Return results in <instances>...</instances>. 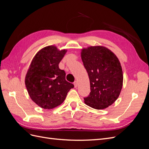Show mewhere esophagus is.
Instances as JSON below:
<instances>
[{
    "mask_svg": "<svg viewBox=\"0 0 149 149\" xmlns=\"http://www.w3.org/2000/svg\"><path fill=\"white\" fill-rule=\"evenodd\" d=\"M74 87H75V88H77V87H78V83L77 81H75L74 82Z\"/></svg>",
    "mask_w": 149,
    "mask_h": 149,
    "instance_id": "1",
    "label": "esophagus"
}]
</instances>
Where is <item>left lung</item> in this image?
Returning <instances> with one entry per match:
<instances>
[{
    "label": "left lung",
    "instance_id": "1",
    "mask_svg": "<svg viewBox=\"0 0 149 149\" xmlns=\"http://www.w3.org/2000/svg\"><path fill=\"white\" fill-rule=\"evenodd\" d=\"M81 56L90 81L91 92L84 98L86 104L103 109L118 98L123 88V73L119 59L102 46L83 48Z\"/></svg>",
    "mask_w": 149,
    "mask_h": 149
}]
</instances>
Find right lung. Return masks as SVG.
<instances>
[{
  "mask_svg": "<svg viewBox=\"0 0 149 149\" xmlns=\"http://www.w3.org/2000/svg\"><path fill=\"white\" fill-rule=\"evenodd\" d=\"M66 52L53 45L44 47L35 55L26 74L25 83L30 98L43 109L60 106L74 88L58 66Z\"/></svg>",
  "mask_w": 149,
  "mask_h": 149,
  "instance_id": "add662e5",
  "label": "right lung"
}]
</instances>
